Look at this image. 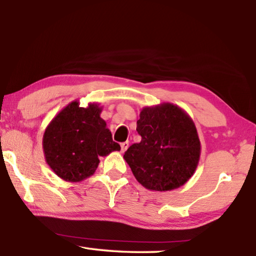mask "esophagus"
Here are the masks:
<instances>
[{"mask_svg":"<svg viewBox=\"0 0 256 256\" xmlns=\"http://www.w3.org/2000/svg\"><path fill=\"white\" fill-rule=\"evenodd\" d=\"M128 148V141H125L120 144V150H122V152H125Z\"/></svg>","mask_w":256,"mask_h":256,"instance_id":"obj_1","label":"esophagus"}]
</instances>
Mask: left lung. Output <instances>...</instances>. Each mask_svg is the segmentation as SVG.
<instances>
[{
  "mask_svg": "<svg viewBox=\"0 0 256 256\" xmlns=\"http://www.w3.org/2000/svg\"><path fill=\"white\" fill-rule=\"evenodd\" d=\"M136 131L141 141L123 157L144 188L166 192L193 176L201 144L196 124L184 110L170 102L142 108Z\"/></svg>",
  "mask_w": 256,
  "mask_h": 256,
  "instance_id": "left-lung-1",
  "label": "left lung"
}]
</instances>
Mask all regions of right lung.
Here are the masks:
<instances>
[{
  "mask_svg": "<svg viewBox=\"0 0 256 256\" xmlns=\"http://www.w3.org/2000/svg\"><path fill=\"white\" fill-rule=\"evenodd\" d=\"M97 102L80 107L79 100L68 104L50 120L42 136L46 162L60 178L81 182L94 174L99 157L120 151L112 141Z\"/></svg>",
  "mask_w": 256,
  "mask_h": 256,
  "instance_id": "obj_1",
  "label": "right lung"
}]
</instances>
